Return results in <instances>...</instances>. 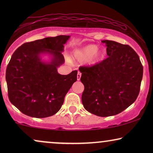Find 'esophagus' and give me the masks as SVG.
<instances>
[{
    "instance_id": "esophagus-1",
    "label": "esophagus",
    "mask_w": 153,
    "mask_h": 153,
    "mask_svg": "<svg viewBox=\"0 0 153 153\" xmlns=\"http://www.w3.org/2000/svg\"><path fill=\"white\" fill-rule=\"evenodd\" d=\"M81 76V72H78V73H77V80H78V81L80 80Z\"/></svg>"
}]
</instances>
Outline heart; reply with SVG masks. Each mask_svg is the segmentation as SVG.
I'll return each mask as SVG.
<instances>
[{"mask_svg":"<svg viewBox=\"0 0 153 153\" xmlns=\"http://www.w3.org/2000/svg\"><path fill=\"white\" fill-rule=\"evenodd\" d=\"M102 52L98 51V47L95 45L85 46L82 49L77 50L75 53L76 58L79 60H86L90 59L91 64H95L99 61L102 57Z\"/></svg>","mask_w":153,"mask_h":153,"instance_id":"1","label":"heart"}]
</instances>
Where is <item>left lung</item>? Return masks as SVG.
<instances>
[{
	"instance_id": "8db88e82",
	"label": "left lung",
	"mask_w": 153,
	"mask_h": 153,
	"mask_svg": "<svg viewBox=\"0 0 153 153\" xmlns=\"http://www.w3.org/2000/svg\"><path fill=\"white\" fill-rule=\"evenodd\" d=\"M107 58L92 66H81V96L85 109L101 117L118 114L137 100L143 78V66L131 47L102 40Z\"/></svg>"
}]
</instances>
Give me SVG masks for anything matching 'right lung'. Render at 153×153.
I'll return each mask as SVG.
<instances>
[{"mask_svg": "<svg viewBox=\"0 0 153 153\" xmlns=\"http://www.w3.org/2000/svg\"><path fill=\"white\" fill-rule=\"evenodd\" d=\"M70 37L59 35L24 43L12 54L5 74L8 97L24 114L47 118L61 108L67 93L77 80L76 70L68 75L57 71L65 62L62 52ZM42 53L52 56L51 62L41 61Z\"/></svg>", "mask_w": 153, "mask_h": 153, "instance_id": "obj_1", "label": "right lung"}]
</instances>
